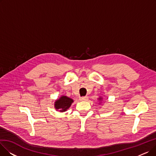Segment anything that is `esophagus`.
I'll use <instances>...</instances> for the list:
<instances>
[{"mask_svg": "<svg viewBox=\"0 0 156 156\" xmlns=\"http://www.w3.org/2000/svg\"><path fill=\"white\" fill-rule=\"evenodd\" d=\"M87 99H88V97H87V96L81 97L80 98V101H87Z\"/></svg>", "mask_w": 156, "mask_h": 156, "instance_id": "1", "label": "esophagus"}]
</instances>
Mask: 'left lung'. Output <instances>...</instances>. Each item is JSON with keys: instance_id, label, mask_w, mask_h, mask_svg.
<instances>
[{"instance_id": "1", "label": "left lung", "mask_w": 156, "mask_h": 156, "mask_svg": "<svg viewBox=\"0 0 156 156\" xmlns=\"http://www.w3.org/2000/svg\"><path fill=\"white\" fill-rule=\"evenodd\" d=\"M99 99H100V100H101V98H99Z\"/></svg>"}]
</instances>
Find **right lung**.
<instances>
[{"label":"right lung","instance_id":"add662e5","mask_svg":"<svg viewBox=\"0 0 156 156\" xmlns=\"http://www.w3.org/2000/svg\"><path fill=\"white\" fill-rule=\"evenodd\" d=\"M73 102V100L66 96H62L59 99L55 102V108L59 109L60 112L66 111Z\"/></svg>","mask_w":156,"mask_h":156}]
</instances>
